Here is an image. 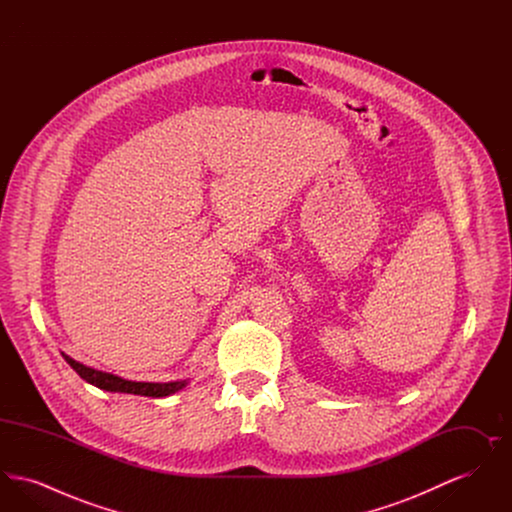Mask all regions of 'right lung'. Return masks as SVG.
Returning a JSON list of instances; mask_svg holds the SVG:
<instances>
[{
  "instance_id": "right-lung-1",
  "label": "right lung",
  "mask_w": 512,
  "mask_h": 512,
  "mask_svg": "<svg viewBox=\"0 0 512 512\" xmlns=\"http://www.w3.org/2000/svg\"><path fill=\"white\" fill-rule=\"evenodd\" d=\"M65 361L71 365L74 372L86 380L88 384L96 386L99 390L113 391V393H134V395H146V397H167L171 393L182 390L188 382L180 380V382H167V384H159V382H132V380H124L121 376L109 374V372H101L96 368L82 365L78 361L71 359L69 355H65Z\"/></svg>"
}]
</instances>
